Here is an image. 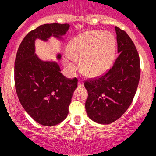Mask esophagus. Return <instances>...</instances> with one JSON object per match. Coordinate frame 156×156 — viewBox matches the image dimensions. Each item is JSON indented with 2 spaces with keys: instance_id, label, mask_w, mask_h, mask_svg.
Here are the masks:
<instances>
[{
  "instance_id": "esophagus-1",
  "label": "esophagus",
  "mask_w": 156,
  "mask_h": 156,
  "mask_svg": "<svg viewBox=\"0 0 156 156\" xmlns=\"http://www.w3.org/2000/svg\"><path fill=\"white\" fill-rule=\"evenodd\" d=\"M78 85H79L80 87H83V83L82 82V80H80L78 81Z\"/></svg>"
}]
</instances>
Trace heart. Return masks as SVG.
<instances>
[{
  "label": "heart",
  "instance_id": "obj_1",
  "mask_svg": "<svg viewBox=\"0 0 156 156\" xmlns=\"http://www.w3.org/2000/svg\"><path fill=\"white\" fill-rule=\"evenodd\" d=\"M115 40L110 33L101 30H89L76 36L68 45V52L64 58V65L69 73L78 69L88 76H98L105 73L113 62Z\"/></svg>",
  "mask_w": 156,
  "mask_h": 156
}]
</instances>
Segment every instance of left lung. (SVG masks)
<instances>
[{
    "label": "left lung",
    "instance_id": "1",
    "mask_svg": "<svg viewBox=\"0 0 156 156\" xmlns=\"http://www.w3.org/2000/svg\"><path fill=\"white\" fill-rule=\"evenodd\" d=\"M119 55L101 76L84 82L88 97L85 103L89 118L109 124L120 118L132 103L140 74V58L134 44L124 30L115 27Z\"/></svg>",
    "mask_w": 156,
    "mask_h": 156
}]
</instances>
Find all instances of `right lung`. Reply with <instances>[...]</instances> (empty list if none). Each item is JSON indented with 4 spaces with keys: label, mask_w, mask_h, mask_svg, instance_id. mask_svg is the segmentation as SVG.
I'll return each instance as SVG.
<instances>
[{
    "label": "right lung",
    "mask_w": 156,
    "mask_h": 156,
    "mask_svg": "<svg viewBox=\"0 0 156 156\" xmlns=\"http://www.w3.org/2000/svg\"><path fill=\"white\" fill-rule=\"evenodd\" d=\"M69 28L67 23L41 25L24 37L16 54L18 98L27 113L43 126H55L66 119L78 80L65 77L56 62L41 61L35 54V41H48L51 36L62 38Z\"/></svg>",
    "instance_id": "add662e5"
}]
</instances>
